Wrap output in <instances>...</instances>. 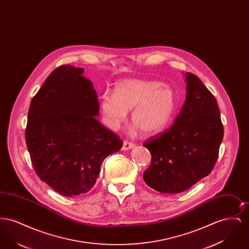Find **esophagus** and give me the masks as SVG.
Listing matches in <instances>:
<instances>
[{
  "mask_svg": "<svg viewBox=\"0 0 249 249\" xmlns=\"http://www.w3.org/2000/svg\"><path fill=\"white\" fill-rule=\"evenodd\" d=\"M134 146H135V144L133 142H130L129 141H124L123 142V145H122V150H129V149H131Z\"/></svg>",
  "mask_w": 249,
  "mask_h": 249,
  "instance_id": "1",
  "label": "esophagus"
}]
</instances>
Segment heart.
<instances>
[{
	"instance_id": "heart-1",
	"label": "heart",
	"mask_w": 249,
	"mask_h": 249,
	"mask_svg": "<svg viewBox=\"0 0 249 249\" xmlns=\"http://www.w3.org/2000/svg\"><path fill=\"white\" fill-rule=\"evenodd\" d=\"M176 100L172 89L153 80L127 79L118 84L114 95L101 96L103 120L112 130H118L128 119L147 136L165 130L175 111Z\"/></svg>"
}]
</instances>
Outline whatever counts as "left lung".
I'll use <instances>...</instances> for the list:
<instances>
[{"label":"left lung","instance_id":"left-lung-1","mask_svg":"<svg viewBox=\"0 0 249 249\" xmlns=\"http://www.w3.org/2000/svg\"><path fill=\"white\" fill-rule=\"evenodd\" d=\"M184 106L169 130L145 146L152 161L142 175L145 184L161 193H180L207 177L218 157L223 125L213 95L195 74L187 72Z\"/></svg>","mask_w":249,"mask_h":249}]
</instances>
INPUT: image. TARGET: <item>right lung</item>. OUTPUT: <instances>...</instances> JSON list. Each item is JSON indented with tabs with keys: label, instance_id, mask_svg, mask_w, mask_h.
Instances as JSON below:
<instances>
[{
	"label": "right lung",
	"instance_id": "right-lung-1",
	"mask_svg": "<svg viewBox=\"0 0 249 249\" xmlns=\"http://www.w3.org/2000/svg\"><path fill=\"white\" fill-rule=\"evenodd\" d=\"M83 72L61 65L50 73L32 100L25 131L37 176L66 197L91 190L105 159L123 145L96 119L98 96Z\"/></svg>",
	"mask_w": 249,
	"mask_h": 249
}]
</instances>
